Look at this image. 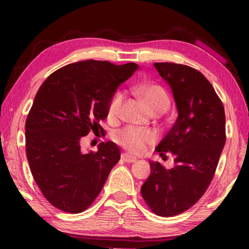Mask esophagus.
I'll use <instances>...</instances> for the list:
<instances>
[{
    "instance_id": "1",
    "label": "esophagus",
    "mask_w": 249,
    "mask_h": 249,
    "mask_svg": "<svg viewBox=\"0 0 249 249\" xmlns=\"http://www.w3.org/2000/svg\"><path fill=\"white\" fill-rule=\"evenodd\" d=\"M122 159H123L125 162H135V161H136V158H134L133 156H130V155L126 154V153L122 154Z\"/></svg>"
}]
</instances>
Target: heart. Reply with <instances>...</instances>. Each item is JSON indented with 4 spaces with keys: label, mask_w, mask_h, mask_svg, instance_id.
<instances>
[{
    "label": "heart",
    "mask_w": 249,
    "mask_h": 249,
    "mask_svg": "<svg viewBox=\"0 0 249 249\" xmlns=\"http://www.w3.org/2000/svg\"><path fill=\"white\" fill-rule=\"evenodd\" d=\"M136 93L141 96L147 105L149 111L153 113H162L169 107L170 99L167 91L161 86L156 83L144 84L136 88ZM124 101L123 92H115L111 96L107 108V114L109 120L115 121L120 117L122 104ZM114 140L124 149L132 154H142L147 146L153 144L156 140L155 134L149 129H142L136 127H125L116 132Z\"/></svg>",
    "instance_id": "obj_1"
}]
</instances>
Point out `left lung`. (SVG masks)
<instances>
[{"label":"left lung","instance_id":"1","mask_svg":"<svg viewBox=\"0 0 249 249\" xmlns=\"http://www.w3.org/2000/svg\"><path fill=\"white\" fill-rule=\"evenodd\" d=\"M154 66L170 86L178 109V119L156 151L162 159L170 153L175 167L149 161L150 175L141 192L149 209L166 217L190 209L209 188L226 141L225 112L200 71L174 62Z\"/></svg>","mask_w":249,"mask_h":249}]
</instances>
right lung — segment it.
<instances>
[{
	"label": "right lung",
	"mask_w": 249,
	"mask_h": 249,
	"mask_svg": "<svg viewBox=\"0 0 249 249\" xmlns=\"http://www.w3.org/2000/svg\"><path fill=\"white\" fill-rule=\"evenodd\" d=\"M138 65L73 62L53 72L36 93L26 123V156L32 175L50 204L68 213L86 211L121 158L115 142L82 153L80 142L100 122L117 87Z\"/></svg>",
	"instance_id": "1"
}]
</instances>
